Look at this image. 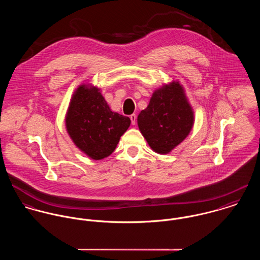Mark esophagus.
<instances>
[{"mask_svg": "<svg viewBox=\"0 0 260 260\" xmlns=\"http://www.w3.org/2000/svg\"><path fill=\"white\" fill-rule=\"evenodd\" d=\"M130 119H131V123H132V125H135V124H136V120H137V116H136V114H132V115H130Z\"/></svg>", "mask_w": 260, "mask_h": 260, "instance_id": "1", "label": "esophagus"}]
</instances>
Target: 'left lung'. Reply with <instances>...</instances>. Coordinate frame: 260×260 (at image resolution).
<instances>
[{
    "label": "left lung",
    "mask_w": 260,
    "mask_h": 260,
    "mask_svg": "<svg viewBox=\"0 0 260 260\" xmlns=\"http://www.w3.org/2000/svg\"><path fill=\"white\" fill-rule=\"evenodd\" d=\"M137 121L150 147L159 154H167L189 135L193 112L183 87L173 81L153 93Z\"/></svg>",
    "instance_id": "8db88e82"
}]
</instances>
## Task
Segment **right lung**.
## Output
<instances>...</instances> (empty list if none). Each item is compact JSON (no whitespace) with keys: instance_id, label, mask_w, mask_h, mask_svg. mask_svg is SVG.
Instances as JSON below:
<instances>
[{"instance_id":"obj_1","label":"right lung","mask_w":260,"mask_h":260,"mask_svg":"<svg viewBox=\"0 0 260 260\" xmlns=\"http://www.w3.org/2000/svg\"><path fill=\"white\" fill-rule=\"evenodd\" d=\"M66 122L74 144L91 159L101 160L115 150L131 120L112 112L98 88L81 85L71 98Z\"/></svg>"}]
</instances>
